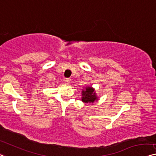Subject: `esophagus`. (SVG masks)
Here are the masks:
<instances>
[{"instance_id": "esophagus-1", "label": "esophagus", "mask_w": 156, "mask_h": 156, "mask_svg": "<svg viewBox=\"0 0 156 156\" xmlns=\"http://www.w3.org/2000/svg\"><path fill=\"white\" fill-rule=\"evenodd\" d=\"M64 81H65V83H66V84H69V83H70L71 80L69 78H65L64 79Z\"/></svg>"}]
</instances>
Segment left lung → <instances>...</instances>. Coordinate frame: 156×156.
Masks as SVG:
<instances>
[{
  "label": "left lung",
  "instance_id": "8db88e82",
  "mask_svg": "<svg viewBox=\"0 0 156 156\" xmlns=\"http://www.w3.org/2000/svg\"><path fill=\"white\" fill-rule=\"evenodd\" d=\"M97 99L98 97L92 87H86L85 89L82 91V101L85 103H93Z\"/></svg>",
  "mask_w": 156,
  "mask_h": 156
}]
</instances>
